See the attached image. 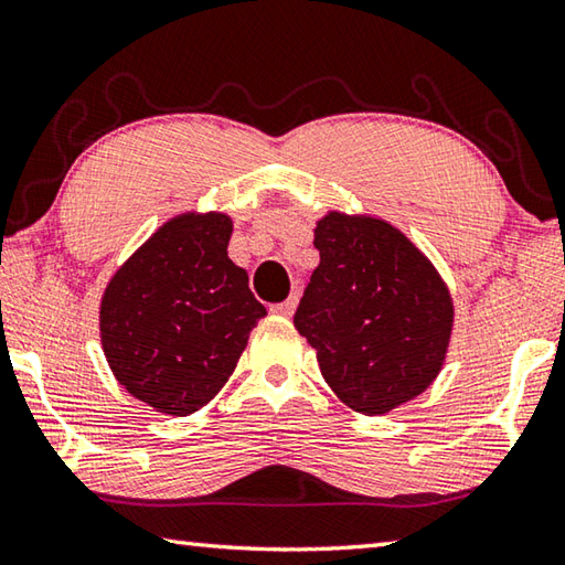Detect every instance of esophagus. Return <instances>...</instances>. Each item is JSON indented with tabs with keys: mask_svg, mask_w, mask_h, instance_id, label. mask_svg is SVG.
Here are the masks:
<instances>
[{
	"mask_svg": "<svg viewBox=\"0 0 565 565\" xmlns=\"http://www.w3.org/2000/svg\"><path fill=\"white\" fill-rule=\"evenodd\" d=\"M296 306H299V296H289V299H286L284 303L271 306V313L284 316V318H291L294 311H296Z\"/></svg>",
	"mask_w": 565,
	"mask_h": 565,
	"instance_id": "obj_1",
	"label": "esophagus"
}]
</instances>
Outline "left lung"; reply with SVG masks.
<instances>
[{
  "mask_svg": "<svg viewBox=\"0 0 565 565\" xmlns=\"http://www.w3.org/2000/svg\"><path fill=\"white\" fill-rule=\"evenodd\" d=\"M313 247L321 262L294 326L328 387L367 417L423 395L445 367L455 331V301L437 266L375 214L328 210Z\"/></svg>",
  "mask_w": 565,
  "mask_h": 565,
  "instance_id": "8db88e82",
  "label": "left lung"
}]
</instances>
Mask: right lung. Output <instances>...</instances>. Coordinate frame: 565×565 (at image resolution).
Segmentation results:
<instances>
[{"instance_id": "right-lung-1", "label": "right lung", "mask_w": 565, "mask_h": 565, "mask_svg": "<svg viewBox=\"0 0 565 565\" xmlns=\"http://www.w3.org/2000/svg\"><path fill=\"white\" fill-rule=\"evenodd\" d=\"M227 212L170 217L122 262L100 296V345L116 381L162 415L202 409L230 381L266 316L227 254Z\"/></svg>"}]
</instances>
